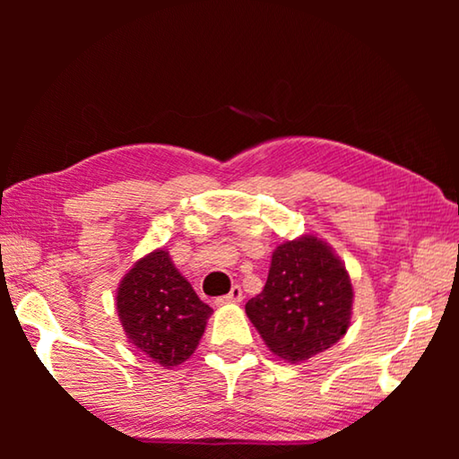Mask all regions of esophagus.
<instances>
[{
	"label": "esophagus",
	"mask_w": 459,
	"mask_h": 459,
	"mask_svg": "<svg viewBox=\"0 0 459 459\" xmlns=\"http://www.w3.org/2000/svg\"><path fill=\"white\" fill-rule=\"evenodd\" d=\"M243 301V290L238 285H232V290L222 295V298H216V306H227V304H238Z\"/></svg>",
	"instance_id": "34e87169"
}]
</instances>
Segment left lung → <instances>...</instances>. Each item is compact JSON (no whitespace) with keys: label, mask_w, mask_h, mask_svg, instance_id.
<instances>
[{"label":"left lung","mask_w":459,"mask_h":459,"mask_svg":"<svg viewBox=\"0 0 459 459\" xmlns=\"http://www.w3.org/2000/svg\"><path fill=\"white\" fill-rule=\"evenodd\" d=\"M352 298L344 263L324 240L306 235L275 248L267 283L247 301L245 312L269 351L295 364L344 336Z\"/></svg>","instance_id":"obj_1"}]
</instances>
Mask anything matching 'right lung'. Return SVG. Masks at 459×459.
I'll use <instances>...</instances> for the list:
<instances>
[{
    "label": "right lung",
    "mask_w": 459,
    "mask_h": 459,
    "mask_svg": "<svg viewBox=\"0 0 459 459\" xmlns=\"http://www.w3.org/2000/svg\"><path fill=\"white\" fill-rule=\"evenodd\" d=\"M117 314L131 344L169 368L196 351L212 307L174 267L168 251L158 248L123 277Z\"/></svg>",
    "instance_id": "add662e5"
}]
</instances>
